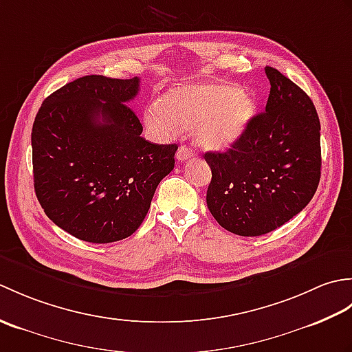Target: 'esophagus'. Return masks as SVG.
Segmentation results:
<instances>
[{"mask_svg":"<svg viewBox=\"0 0 352 352\" xmlns=\"http://www.w3.org/2000/svg\"><path fill=\"white\" fill-rule=\"evenodd\" d=\"M193 155H195V154H193L192 149L189 146H186V145H183V146L177 149V160L178 162H184L188 159H192Z\"/></svg>","mask_w":352,"mask_h":352,"instance_id":"1","label":"esophagus"}]
</instances>
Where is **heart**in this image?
Returning a JSON list of instances; mask_svg holds the SVG:
<instances>
[{
  "label": "heart",
  "instance_id": "1",
  "mask_svg": "<svg viewBox=\"0 0 352 352\" xmlns=\"http://www.w3.org/2000/svg\"><path fill=\"white\" fill-rule=\"evenodd\" d=\"M256 113L252 96L226 83L170 87L145 110V124L160 138L193 130L199 146L226 149L245 133Z\"/></svg>",
  "mask_w": 352,
  "mask_h": 352
}]
</instances>
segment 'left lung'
Wrapping results in <instances>:
<instances>
[{
  "instance_id": "obj_1",
  "label": "left lung",
  "mask_w": 352,
  "mask_h": 352,
  "mask_svg": "<svg viewBox=\"0 0 352 352\" xmlns=\"http://www.w3.org/2000/svg\"><path fill=\"white\" fill-rule=\"evenodd\" d=\"M266 109L226 153H206L207 207L221 227L261 236L300 213L320 180V122L310 96L271 66Z\"/></svg>"
}]
</instances>
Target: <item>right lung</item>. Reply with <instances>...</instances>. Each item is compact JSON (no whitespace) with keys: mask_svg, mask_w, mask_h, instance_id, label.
Masks as SVG:
<instances>
[{"mask_svg":"<svg viewBox=\"0 0 352 352\" xmlns=\"http://www.w3.org/2000/svg\"><path fill=\"white\" fill-rule=\"evenodd\" d=\"M140 80L80 77L51 94L32 131L36 197L45 214L85 242L131 236L157 186L174 169L178 145L140 138L129 104Z\"/></svg>","mask_w":352,"mask_h":352,"instance_id":"1","label":"right lung"}]
</instances>
